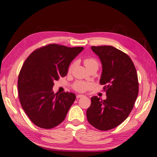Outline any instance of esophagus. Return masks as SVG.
<instances>
[{"mask_svg":"<svg viewBox=\"0 0 157 157\" xmlns=\"http://www.w3.org/2000/svg\"><path fill=\"white\" fill-rule=\"evenodd\" d=\"M84 97V95H83V94H78L76 96V97L78 98V99H79V98H82V97Z\"/></svg>","mask_w":157,"mask_h":157,"instance_id":"34e87169","label":"esophagus"}]
</instances>
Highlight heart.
Returning <instances> with one entry per match:
<instances>
[{
    "label": "heart",
    "instance_id": "b5f03b06",
    "mask_svg": "<svg viewBox=\"0 0 157 157\" xmlns=\"http://www.w3.org/2000/svg\"><path fill=\"white\" fill-rule=\"evenodd\" d=\"M84 65L86 67V69H88L90 67H93V66H98V63L97 61L94 59V58H86L85 59L84 61ZM73 65L70 67L69 70L71 69ZM92 83L88 82H76L74 84L73 86V88H74V90L78 91V92H84L86 90H88L89 88H90L92 87Z\"/></svg>",
    "mask_w": 157,
    "mask_h": 157
}]
</instances>
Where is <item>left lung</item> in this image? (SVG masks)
Returning a JSON list of instances; mask_svg holds the SVG:
<instances>
[{
	"label": "left lung",
	"mask_w": 157,
	"mask_h": 157,
	"mask_svg": "<svg viewBox=\"0 0 157 157\" xmlns=\"http://www.w3.org/2000/svg\"><path fill=\"white\" fill-rule=\"evenodd\" d=\"M91 49L102 64L100 84L105 85L107 99L91 97L86 116L94 127L107 131L123 122L133 109L139 93L137 74L133 61L123 52L111 45Z\"/></svg>",
	"instance_id": "obj_1"
}]
</instances>
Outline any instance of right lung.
Segmentation results:
<instances>
[{"label": "right lung", "instance_id": "add662e5", "mask_svg": "<svg viewBox=\"0 0 157 157\" xmlns=\"http://www.w3.org/2000/svg\"><path fill=\"white\" fill-rule=\"evenodd\" d=\"M84 50L49 44L36 49L26 58L18 76L20 102L36 126L54 128L64 118L76 96L72 93L54 94V82L68 72L71 61Z\"/></svg>", "mask_w": 157, "mask_h": 157}]
</instances>
